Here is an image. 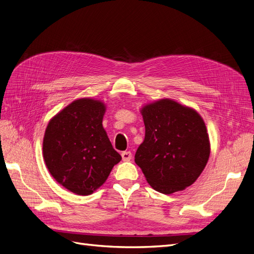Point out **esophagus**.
Here are the masks:
<instances>
[{
    "mask_svg": "<svg viewBox=\"0 0 254 254\" xmlns=\"http://www.w3.org/2000/svg\"><path fill=\"white\" fill-rule=\"evenodd\" d=\"M122 158L124 161H130L132 158V153L130 151H123L122 152Z\"/></svg>",
    "mask_w": 254,
    "mask_h": 254,
    "instance_id": "1",
    "label": "esophagus"
}]
</instances>
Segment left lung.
Masks as SVG:
<instances>
[{
    "instance_id": "obj_1",
    "label": "left lung",
    "mask_w": 254,
    "mask_h": 254,
    "mask_svg": "<svg viewBox=\"0 0 254 254\" xmlns=\"http://www.w3.org/2000/svg\"><path fill=\"white\" fill-rule=\"evenodd\" d=\"M145 139L134 161L153 190L172 194L193 184L210 156L209 135L196 111L171 99L142 109Z\"/></svg>"
}]
</instances>
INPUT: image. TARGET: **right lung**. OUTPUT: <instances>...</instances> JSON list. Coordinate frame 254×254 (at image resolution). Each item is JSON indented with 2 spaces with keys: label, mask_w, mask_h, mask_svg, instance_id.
I'll use <instances>...</instances> for the list:
<instances>
[{
  "label": "right lung",
  "mask_w": 254,
  "mask_h": 254,
  "mask_svg": "<svg viewBox=\"0 0 254 254\" xmlns=\"http://www.w3.org/2000/svg\"><path fill=\"white\" fill-rule=\"evenodd\" d=\"M105 105L91 98L73 102L54 117L43 139L51 175L72 193L90 195L122 160L103 127Z\"/></svg>",
  "instance_id": "obj_1"
}]
</instances>
